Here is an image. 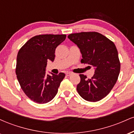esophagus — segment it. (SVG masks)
Wrapping results in <instances>:
<instances>
[{
  "instance_id": "obj_1",
  "label": "esophagus",
  "mask_w": 134,
  "mask_h": 134,
  "mask_svg": "<svg viewBox=\"0 0 134 134\" xmlns=\"http://www.w3.org/2000/svg\"><path fill=\"white\" fill-rule=\"evenodd\" d=\"M72 74V72H66V76H71Z\"/></svg>"
}]
</instances>
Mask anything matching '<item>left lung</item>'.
<instances>
[{
  "instance_id": "1",
  "label": "left lung",
  "mask_w": 134,
  "mask_h": 134,
  "mask_svg": "<svg viewBox=\"0 0 134 134\" xmlns=\"http://www.w3.org/2000/svg\"><path fill=\"white\" fill-rule=\"evenodd\" d=\"M79 48L82 58L81 62L95 68L91 79L80 74L81 81L77 91L85 100L96 102L110 93L118 79L120 62L113 41L98 32H81L68 36Z\"/></svg>"
}]
</instances>
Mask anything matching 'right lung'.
<instances>
[{"instance_id": "add662e5", "label": "right lung", "mask_w": 134, "mask_h": 134, "mask_svg": "<svg viewBox=\"0 0 134 134\" xmlns=\"http://www.w3.org/2000/svg\"><path fill=\"white\" fill-rule=\"evenodd\" d=\"M65 35H40L30 38L17 56L16 74L23 92L34 102L47 103L53 99L65 75L47 74L48 60L53 61L56 48Z\"/></svg>"}]
</instances>
